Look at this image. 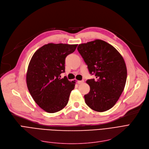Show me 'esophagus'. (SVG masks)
I'll return each mask as SVG.
<instances>
[{
	"instance_id": "34e87169",
	"label": "esophagus",
	"mask_w": 149,
	"mask_h": 149,
	"mask_svg": "<svg viewBox=\"0 0 149 149\" xmlns=\"http://www.w3.org/2000/svg\"><path fill=\"white\" fill-rule=\"evenodd\" d=\"M83 82H84L83 80L82 81H77V84H82Z\"/></svg>"
}]
</instances>
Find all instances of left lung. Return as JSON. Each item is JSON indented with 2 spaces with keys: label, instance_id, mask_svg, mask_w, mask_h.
I'll return each instance as SVG.
<instances>
[{
  "label": "left lung",
  "instance_id": "obj_1",
  "mask_svg": "<svg viewBox=\"0 0 149 149\" xmlns=\"http://www.w3.org/2000/svg\"><path fill=\"white\" fill-rule=\"evenodd\" d=\"M77 50L96 79H88L89 93L85 102L96 111H107L115 105L124 89L127 79L125 61L117 49L104 40L96 39L79 44Z\"/></svg>",
  "mask_w": 149,
  "mask_h": 149
}]
</instances>
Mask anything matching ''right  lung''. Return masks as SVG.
I'll list each match as a JSON object with an SVG mask.
<instances>
[{
    "label": "right lung",
    "instance_id": "right-lung-1",
    "mask_svg": "<svg viewBox=\"0 0 149 149\" xmlns=\"http://www.w3.org/2000/svg\"><path fill=\"white\" fill-rule=\"evenodd\" d=\"M77 45L49 43L35 52L28 67L27 87L34 101L48 113H56L67 105L75 80L70 81L65 72V59Z\"/></svg>",
    "mask_w": 149,
    "mask_h": 149
}]
</instances>
